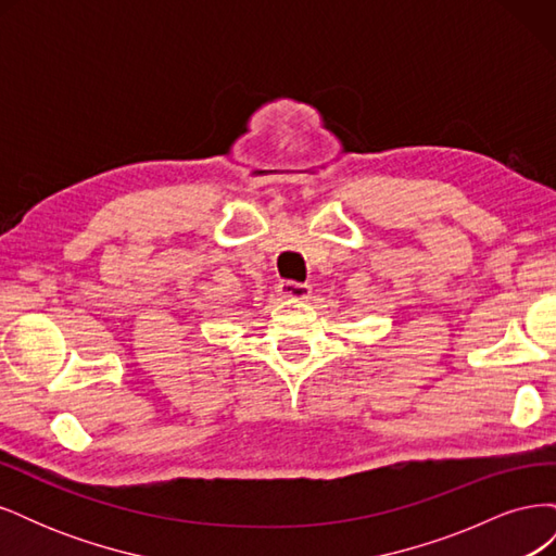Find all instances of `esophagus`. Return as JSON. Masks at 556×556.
<instances>
[{
  "instance_id": "1",
  "label": "esophagus",
  "mask_w": 556,
  "mask_h": 556,
  "mask_svg": "<svg viewBox=\"0 0 556 556\" xmlns=\"http://www.w3.org/2000/svg\"><path fill=\"white\" fill-rule=\"evenodd\" d=\"M278 294L282 299H292V301H301V299H308L311 288L306 282H296V280H280L278 285Z\"/></svg>"
}]
</instances>
